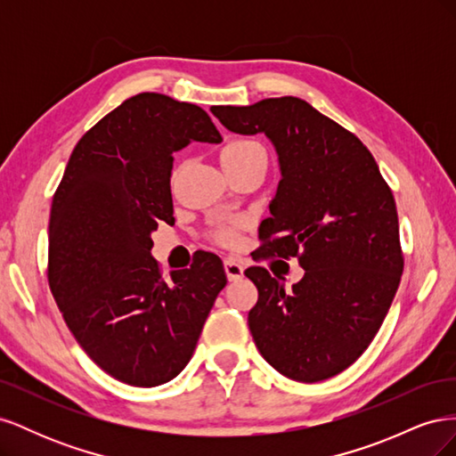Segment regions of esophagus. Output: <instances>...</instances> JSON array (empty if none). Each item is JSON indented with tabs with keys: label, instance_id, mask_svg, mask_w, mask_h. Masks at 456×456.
<instances>
[{
	"label": "esophagus",
	"instance_id": "obj_1",
	"mask_svg": "<svg viewBox=\"0 0 456 456\" xmlns=\"http://www.w3.org/2000/svg\"><path fill=\"white\" fill-rule=\"evenodd\" d=\"M224 270H226V275H228V280L230 281H238V280H241L243 278V265L240 260H236V258H226L224 260Z\"/></svg>",
	"mask_w": 456,
	"mask_h": 456
}]
</instances>
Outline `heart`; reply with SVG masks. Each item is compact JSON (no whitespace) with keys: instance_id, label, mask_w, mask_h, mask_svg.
<instances>
[{"instance_id":"1","label":"heart","mask_w":456,"mask_h":456,"mask_svg":"<svg viewBox=\"0 0 456 456\" xmlns=\"http://www.w3.org/2000/svg\"><path fill=\"white\" fill-rule=\"evenodd\" d=\"M253 154H265V150H262L256 142L238 141V142L228 144L223 150L220 159H223V161L240 159V158H247V156H253ZM220 240H223L224 243H236L238 241V232L236 230H224L223 233H220Z\"/></svg>"}]
</instances>
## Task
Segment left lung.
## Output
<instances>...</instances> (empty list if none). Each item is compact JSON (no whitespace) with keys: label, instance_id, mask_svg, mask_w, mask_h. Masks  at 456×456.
Returning <instances> with one entry per match:
<instances>
[{"label":"left lung","instance_id":"8db88e82","mask_svg":"<svg viewBox=\"0 0 456 456\" xmlns=\"http://www.w3.org/2000/svg\"><path fill=\"white\" fill-rule=\"evenodd\" d=\"M211 112L228 131L272 142L281 181L260 253L298 256L305 270L285 293L266 268H247L258 289L247 317L256 348L287 379L335 377L375 338L402 280L392 191L363 142L297 96Z\"/></svg>","mask_w":456,"mask_h":456}]
</instances>
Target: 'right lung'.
<instances>
[{"label": "right lung", "instance_id": "obj_1", "mask_svg": "<svg viewBox=\"0 0 456 456\" xmlns=\"http://www.w3.org/2000/svg\"><path fill=\"white\" fill-rule=\"evenodd\" d=\"M223 136L203 108L134 94L76 144L49 218V287L68 329L110 377L151 388L196 350L226 285L223 260L201 253L163 280L151 232L173 224V156Z\"/></svg>", "mask_w": 456, "mask_h": 456}]
</instances>
